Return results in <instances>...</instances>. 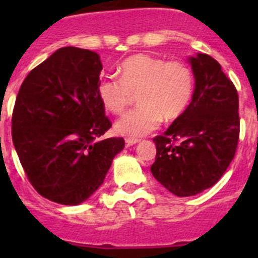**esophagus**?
Masks as SVG:
<instances>
[{"instance_id": "obj_1", "label": "esophagus", "mask_w": 258, "mask_h": 258, "mask_svg": "<svg viewBox=\"0 0 258 258\" xmlns=\"http://www.w3.org/2000/svg\"><path fill=\"white\" fill-rule=\"evenodd\" d=\"M138 142H140V140H138V138H126V140H125L126 146H133Z\"/></svg>"}]
</instances>
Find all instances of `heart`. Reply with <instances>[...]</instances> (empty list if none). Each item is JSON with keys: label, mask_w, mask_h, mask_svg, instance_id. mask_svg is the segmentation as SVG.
I'll return each mask as SVG.
<instances>
[{"label": "heart", "mask_w": 258, "mask_h": 258, "mask_svg": "<svg viewBox=\"0 0 258 258\" xmlns=\"http://www.w3.org/2000/svg\"><path fill=\"white\" fill-rule=\"evenodd\" d=\"M118 76H106L97 88L98 98L109 112L122 113L138 93L140 107L120 117L115 131L137 138L151 133L165 120L183 112L192 95L190 68L181 61H166L149 54H136L118 66Z\"/></svg>", "instance_id": "heart-1"}]
</instances>
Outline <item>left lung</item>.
Listing matches in <instances>:
<instances>
[{"label":"left lung","mask_w":258,"mask_h":258,"mask_svg":"<svg viewBox=\"0 0 258 258\" xmlns=\"http://www.w3.org/2000/svg\"><path fill=\"white\" fill-rule=\"evenodd\" d=\"M188 63L195 80L192 98L165 133L154 138L151 165L156 181L181 198L212 187L229 168L239 141L234 84L207 54L188 56Z\"/></svg>","instance_id":"8db88e82"}]
</instances>
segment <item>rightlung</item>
Instances as JSON below:
<instances>
[{"instance_id": "add662e5", "label": "right lung", "mask_w": 258, "mask_h": 258, "mask_svg": "<svg viewBox=\"0 0 258 258\" xmlns=\"http://www.w3.org/2000/svg\"><path fill=\"white\" fill-rule=\"evenodd\" d=\"M97 52L61 47L23 81L13 112V143L32 186L63 206H79L101 187L122 138L98 98Z\"/></svg>"}]
</instances>
